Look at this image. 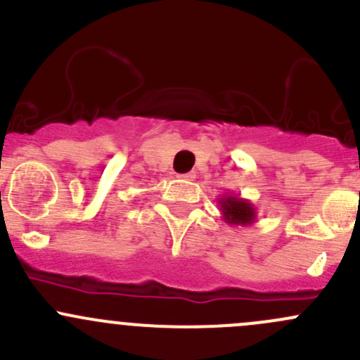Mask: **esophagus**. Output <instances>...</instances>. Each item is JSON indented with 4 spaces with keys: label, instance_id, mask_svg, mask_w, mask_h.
<instances>
[{
    "label": "esophagus",
    "instance_id": "1",
    "mask_svg": "<svg viewBox=\"0 0 360 360\" xmlns=\"http://www.w3.org/2000/svg\"><path fill=\"white\" fill-rule=\"evenodd\" d=\"M181 179H186V181H193L195 177H197V174L195 172H186V174H181Z\"/></svg>",
    "mask_w": 360,
    "mask_h": 360
}]
</instances>
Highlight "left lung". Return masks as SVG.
<instances>
[{
    "mask_svg": "<svg viewBox=\"0 0 360 360\" xmlns=\"http://www.w3.org/2000/svg\"><path fill=\"white\" fill-rule=\"evenodd\" d=\"M217 203L224 223L231 226H250L256 223V207L250 200L233 193H224L223 197L217 198Z\"/></svg>",
    "mask_w": 360,
    "mask_h": 360,
    "instance_id": "8db88e82",
    "label": "left lung"
}]
</instances>
